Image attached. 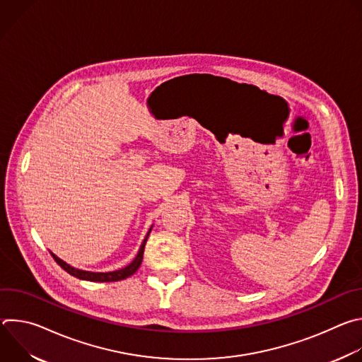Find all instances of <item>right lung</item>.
Masks as SVG:
<instances>
[{
    "label": "right lung",
    "instance_id": "add662e5",
    "mask_svg": "<svg viewBox=\"0 0 362 362\" xmlns=\"http://www.w3.org/2000/svg\"><path fill=\"white\" fill-rule=\"evenodd\" d=\"M151 228H153V226H151ZM151 228L148 229V232H147L144 240L141 242L140 249H139V252H137L134 259H133L127 267H124V268H122V269H117V271H112V272H90V271L77 269V268L69 265L67 262H64L63 259H60V257H59L57 255H54L53 252H49V253H51V256L54 257V261H56L67 274H70L71 276H76V278H78V279L91 281V282H116V281H123V279L132 276V275L139 269V267H140V264H141V261H143L144 246H146V242H147V238H148V235H150Z\"/></svg>",
    "mask_w": 362,
    "mask_h": 362
}]
</instances>
